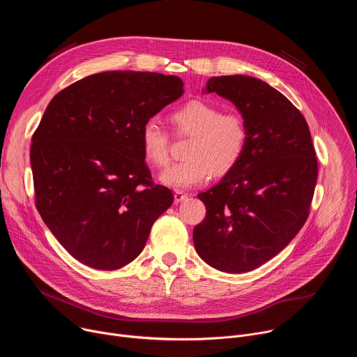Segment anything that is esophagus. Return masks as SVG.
I'll list each match as a JSON object with an SVG mask.
<instances>
[{"label":"esophagus","instance_id":"obj_1","mask_svg":"<svg viewBox=\"0 0 357 357\" xmlns=\"http://www.w3.org/2000/svg\"><path fill=\"white\" fill-rule=\"evenodd\" d=\"M186 197H188V193H185L183 190H176V192H175V195H174V199H175V202H176V203L183 202Z\"/></svg>","mask_w":357,"mask_h":357}]
</instances>
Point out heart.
<instances>
[{
  "label": "heart",
  "mask_w": 357,
  "mask_h": 357,
  "mask_svg": "<svg viewBox=\"0 0 357 357\" xmlns=\"http://www.w3.org/2000/svg\"><path fill=\"white\" fill-rule=\"evenodd\" d=\"M174 131L190 137L186 158L167 168L160 181L174 189H189L211 178L226 175L243 158L248 142V126L237 110H225L205 100H190L171 114ZM144 158L154 167L169 160L171 134L157 120H148L139 132Z\"/></svg>",
  "instance_id": "b5f03b06"
}]
</instances>
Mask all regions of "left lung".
Wrapping results in <instances>:
<instances>
[{
    "label": "left lung",
    "instance_id": "1",
    "mask_svg": "<svg viewBox=\"0 0 357 357\" xmlns=\"http://www.w3.org/2000/svg\"><path fill=\"white\" fill-rule=\"evenodd\" d=\"M237 107L248 126L240 162L199 199L206 218L193 229L203 261L238 274L275 257L310 216L318 179L311 132L301 112L266 82L243 75L206 83Z\"/></svg>",
    "mask_w": 357,
    "mask_h": 357
}]
</instances>
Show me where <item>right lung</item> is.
<instances>
[{
    "label": "right lung",
    "instance_id": "add662e5",
    "mask_svg": "<svg viewBox=\"0 0 357 357\" xmlns=\"http://www.w3.org/2000/svg\"><path fill=\"white\" fill-rule=\"evenodd\" d=\"M182 94L176 76L113 70L50 100L32 135L35 205L82 264L106 271L127 266L172 205L171 189L152 182L139 132Z\"/></svg>",
    "mask_w": 357,
    "mask_h": 357
}]
</instances>
